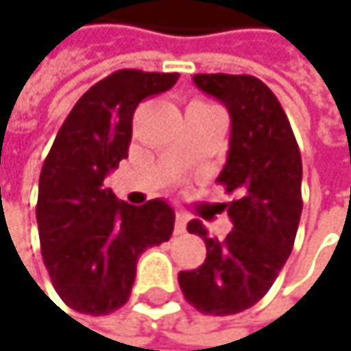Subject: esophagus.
<instances>
[{
	"mask_svg": "<svg viewBox=\"0 0 351 351\" xmlns=\"http://www.w3.org/2000/svg\"><path fill=\"white\" fill-rule=\"evenodd\" d=\"M187 230V218L183 214L174 216V234H183Z\"/></svg>",
	"mask_w": 351,
	"mask_h": 351,
	"instance_id": "1",
	"label": "esophagus"
}]
</instances>
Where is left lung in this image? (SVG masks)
<instances>
[{"instance_id": "8db88e82", "label": "left lung", "mask_w": 351, "mask_h": 351, "mask_svg": "<svg viewBox=\"0 0 351 351\" xmlns=\"http://www.w3.org/2000/svg\"><path fill=\"white\" fill-rule=\"evenodd\" d=\"M193 82L226 104L232 121L228 160L218 183L234 199L222 204L234 228L224 241L202 220L187 230L206 241V261L181 271L191 306L226 317L257 304L288 261L302 214V158L276 94L253 75L197 73Z\"/></svg>"}]
</instances>
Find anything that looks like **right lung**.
Wrapping results in <instances>:
<instances>
[{"label": "right lung", "instance_id": "right-lung-1", "mask_svg": "<svg viewBox=\"0 0 351 351\" xmlns=\"http://www.w3.org/2000/svg\"><path fill=\"white\" fill-rule=\"evenodd\" d=\"M177 80L139 69L106 75L75 102L45 158L36 202L43 261L59 298L77 313L121 308L139 255L172 234L174 210L166 202L129 206L104 179L127 158L137 104Z\"/></svg>", "mask_w": 351, "mask_h": 351}]
</instances>
